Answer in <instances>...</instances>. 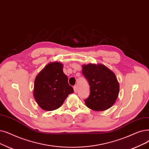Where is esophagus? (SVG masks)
<instances>
[{
	"label": "esophagus",
	"mask_w": 149,
	"mask_h": 149,
	"mask_svg": "<svg viewBox=\"0 0 149 149\" xmlns=\"http://www.w3.org/2000/svg\"><path fill=\"white\" fill-rule=\"evenodd\" d=\"M74 91L75 93H77V91H78V88H77V86H74Z\"/></svg>",
	"instance_id": "1"
}]
</instances>
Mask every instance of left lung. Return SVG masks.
<instances>
[{
    "label": "left lung",
    "mask_w": 149,
    "mask_h": 149,
    "mask_svg": "<svg viewBox=\"0 0 149 149\" xmlns=\"http://www.w3.org/2000/svg\"><path fill=\"white\" fill-rule=\"evenodd\" d=\"M82 73L90 86V95L85 100L86 107L96 111L111 108L119 93V83L115 74L102 64L82 66Z\"/></svg>",
    "instance_id": "1"
}]
</instances>
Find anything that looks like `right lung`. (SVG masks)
<instances>
[{"mask_svg": "<svg viewBox=\"0 0 149 149\" xmlns=\"http://www.w3.org/2000/svg\"><path fill=\"white\" fill-rule=\"evenodd\" d=\"M63 68L61 63L52 62L36 77L33 96L38 105L44 110L53 111L60 108L68 95L74 92Z\"/></svg>", "mask_w": 149, "mask_h": 149, "instance_id": "1", "label": "right lung"}]
</instances>
